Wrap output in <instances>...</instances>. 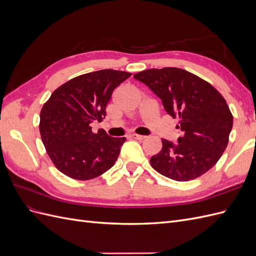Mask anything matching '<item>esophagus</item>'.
<instances>
[{"mask_svg": "<svg viewBox=\"0 0 256 256\" xmlns=\"http://www.w3.org/2000/svg\"><path fill=\"white\" fill-rule=\"evenodd\" d=\"M132 136L134 138H136V140H138V141H142V140H144V138H146L145 136H141V134H134L132 136Z\"/></svg>", "mask_w": 256, "mask_h": 256, "instance_id": "esophagus-1", "label": "esophagus"}]
</instances>
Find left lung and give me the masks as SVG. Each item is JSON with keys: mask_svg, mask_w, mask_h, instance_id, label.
<instances>
[{"mask_svg": "<svg viewBox=\"0 0 256 256\" xmlns=\"http://www.w3.org/2000/svg\"><path fill=\"white\" fill-rule=\"evenodd\" d=\"M134 76L162 100L182 132L177 144L162 138V150L150 158L152 168L177 182L209 171L226 150L233 127L226 99L210 83L180 68L147 69Z\"/></svg>", "mask_w": 256, "mask_h": 256, "instance_id": "1", "label": "left lung"}]
</instances>
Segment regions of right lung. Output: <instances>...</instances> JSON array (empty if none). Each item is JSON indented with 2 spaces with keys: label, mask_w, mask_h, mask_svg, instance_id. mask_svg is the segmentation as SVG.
<instances>
[{
  "label": "right lung",
  "mask_w": 256,
  "mask_h": 256,
  "mask_svg": "<svg viewBox=\"0 0 256 256\" xmlns=\"http://www.w3.org/2000/svg\"><path fill=\"white\" fill-rule=\"evenodd\" d=\"M130 72L104 69L67 81L52 92L40 111V131L46 150L60 172L88 180L110 170L126 138H112L90 124L102 120L113 90Z\"/></svg>",
  "instance_id": "1"
}]
</instances>
